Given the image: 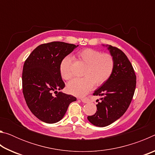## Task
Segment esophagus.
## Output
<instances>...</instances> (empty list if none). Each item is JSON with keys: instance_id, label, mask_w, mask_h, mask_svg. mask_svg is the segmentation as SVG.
Masks as SVG:
<instances>
[{"instance_id": "obj_1", "label": "esophagus", "mask_w": 155, "mask_h": 155, "mask_svg": "<svg viewBox=\"0 0 155 155\" xmlns=\"http://www.w3.org/2000/svg\"><path fill=\"white\" fill-rule=\"evenodd\" d=\"M81 101L83 102L84 103H87L90 102V100H89L87 98H81Z\"/></svg>"}]
</instances>
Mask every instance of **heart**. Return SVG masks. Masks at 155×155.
I'll return each instance as SVG.
<instances>
[{"label": "heart", "mask_w": 155, "mask_h": 155, "mask_svg": "<svg viewBox=\"0 0 155 155\" xmlns=\"http://www.w3.org/2000/svg\"><path fill=\"white\" fill-rule=\"evenodd\" d=\"M77 56L81 61L86 64L83 78H76L67 85V90L70 94L77 96H83L92 90L94 83L101 85L111 75L114 68V59L111 54L103 53L92 48H85L79 51ZM72 58L65 57L59 65L60 74L65 80L72 77L71 66Z\"/></svg>", "instance_id": "1"}]
</instances>
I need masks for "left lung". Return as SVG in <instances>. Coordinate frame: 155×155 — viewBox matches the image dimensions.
Here are the masks:
<instances>
[{"label": "left lung", "mask_w": 155, "mask_h": 155, "mask_svg": "<svg viewBox=\"0 0 155 155\" xmlns=\"http://www.w3.org/2000/svg\"><path fill=\"white\" fill-rule=\"evenodd\" d=\"M105 46L114 57V68L108 80L94 91V96H101V102L96 104V114L87 117L90 123L99 127H107L124 115L136 87V75L127 55L116 47Z\"/></svg>", "instance_id": "left-lung-1"}]
</instances>
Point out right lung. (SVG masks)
Masks as SVG:
<instances>
[{"label":"right lung","instance_id":"right-lung-1","mask_svg":"<svg viewBox=\"0 0 155 155\" xmlns=\"http://www.w3.org/2000/svg\"><path fill=\"white\" fill-rule=\"evenodd\" d=\"M78 45L52 41L38 46L26 60L22 71V91L32 114L48 124L61 120L69 104L77 101L61 91L65 83L60 74L61 60ZM52 91L57 94L51 95Z\"/></svg>","mask_w":155,"mask_h":155}]
</instances>
